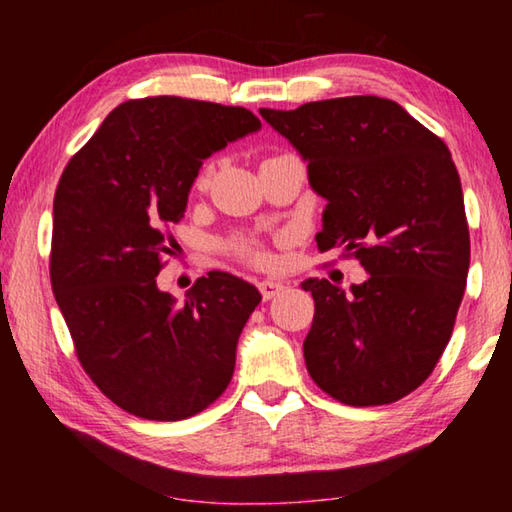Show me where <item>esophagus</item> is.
I'll return each mask as SVG.
<instances>
[{"mask_svg": "<svg viewBox=\"0 0 512 512\" xmlns=\"http://www.w3.org/2000/svg\"><path fill=\"white\" fill-rule=\"evenodd\" d=\"M257 289H259V293H262L264 300H273V298H277L284 291V284L282 282H273V280H262V282L257 284Z\"/></svg>", "mask_w": 512, "mask_h": 512, "instance_id": "34e87169", "label": "esophagus"}]
</instances>
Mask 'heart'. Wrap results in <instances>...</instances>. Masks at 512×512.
<instances>
[{
	"label": "heart",
	"instance_id": "obj_1",
	"mask_svg": "<svg viewBox=\"0 0 512 512\" xmlns=\"http://www.w3.org/2000/svg\"><path fill=\"white\" fill-rule=\"evenodd\" d=\"M210 176H212V169H210V167H205V169L201 171V176L196 178V187H198V189H205V187H207V183H210ZM230 248H232V253H235L239 259H244V262H248V264L262 266V264L266 262V253H264V248L259 246L255 239L239 237V239L232 241Z\"/></svg>",
	"mask_w": 512,
	"mask_h": 512
}]
</instances>
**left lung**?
I'll use <instances>...</instances> for the list:
<instances>
[{
  "label": "left lung",
  "instance_id": "8db88e82",
  "mask_svg": "<svg viewBox=\"0 0 512 512\" xmlns=\"http://www.w3.org/2000/svg\"><path fill=\"white\" fill-rule=\"evenodd\" d=\"M307 162L327 205L318 248L343 246L368 271L350 293L325 277L302 350L311 379L334 400H402L436 368L461 307L470 230L461 178L440 137L381 97L259 108Z\"/></svg>",
  "mask_w": 512,
  "mask_h": 512
}]
</instances>
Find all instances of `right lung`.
Here are the masks:
<instances>
[{
    "instance_id": "right-lung-1",
    "label": "right lung",
    "mask_w": 512,
    "mask_h": 512,
    "mask_svg": "<svg viewBox=\"0 0 512 512\" xmlns=\"http://www.w3.org/2000/svg\"><path fill=\"white\" fill-rule=\"evenodd\" d=\"M259 128L239 106L133 99L103 119L60 176L51 289L83 370L137 418H192L230 384L259 291L210 271L178 302L155 277L203 160Z\"/></svg>"
}]
</instances>
